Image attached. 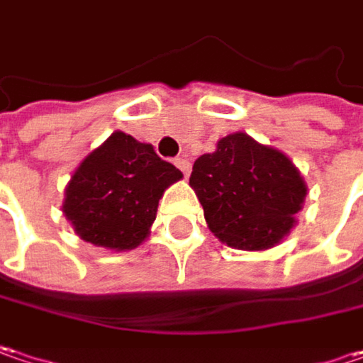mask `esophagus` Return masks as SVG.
Masks as SVG:
<instances>
[{"mask_svg": "<svg viewBox=\"0 0 363 363\" xmlns=\"http://www.w3.org/2000/svg\"><path fill=\"white\" fill-rule=\"evenodd\" d=\"M174 164L181 168L184 177H189V172H191V162H189L186 158H177V160H174Z\"/></svg>", "mask_w": 363, "mask_h": 363, "instance_id": "obj_1", "label": "esophagus"}]
</instances>
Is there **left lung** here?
<instances>
[{
    "mask_svg": "<svg viewBox=\"0 0 363 363\" xmlns=\"http://www.w3.org/2000/svg\"><path fill=\"white\" fill-rule=\"evenodd\" d=\"M189 182L213 233L250 252L278 244L307 197L291 160L242 132L221 138L217 150L197 158Z\"/></svg>",
    "mask_w": 363,
    "mask_h": 363,
    "instance_id": "1",
    "label": "left lung"
}]
</instances>
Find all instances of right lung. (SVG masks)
I'll return each mask as SVG.
<instances>
[{
  "label": "right lung",
  "mask_w": 363,
  "mask_h": 363,
  "mask_svg": "<svg viewBox=\"0 0 363 363\" xmlns=\"http://www.w3.org/2000/svg\"><path fill=\"white\" fill-rule=\"evenodd\" d=\"M181 179L150 144L116 132L74 170L62 211L81 240L132 250L146 240L166 189Z\"/></svg>",
  "instance_id": "1"
}]
</instances>
